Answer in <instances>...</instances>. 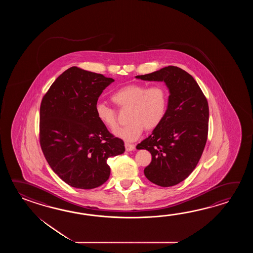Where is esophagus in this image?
Returning a JSON list of instances; mask_svg holds the SVG:
<instances>
[{
	"instance_id": "34e87169",
	"label": "esophagus",
	"mask_w": 253,
	"mask_h": 253,
	"mask_svg": "<svg viewBox=\"0 0 253 253\" xmlns=\"http://www.w3.org/2000/svg\"><path fill=\"white\" fill-rule=\"evenodd\" d=\"M125 146H126V150L127 151V152L133 151L134 149V145H132V144H129V143H126Z\"/></svg>"
}]
</instances>
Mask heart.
Masks as SVG:
<instances>
[{
    "label": "heart",
    "mask_w": 253,
    "mask_h": 253,
    "mask_svg": "<svg viewBox=\"0 0 253 253\" xmlns=\"http://www.w3.org/2000/svg\"><path fill=\"white\" fill-rule=\"evenodd\" d=\"M111 99L120 108H130L127 126L115 129V136L133 142L138 139L144 129L152 130L161 124L167 108V92L165 86L145 84H130L122 86L111 96ZM98 121L108 128L117 126L116 111L104 103L95 106Z\"/></svg>",
    "instance_id": "heart-1"
}]
</instances>
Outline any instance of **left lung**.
Listing matches in <instances>:
<instances>
[{
  "label": "left lung",
  "mask_w": 253,
  "mask_h": 253,
  "mask_svg": "<svg viewBox=\"0 0 253 253\" xmlns=\"http://www.w3.org/2000/svg\"><path fill=\"white\" fill-rule=\"evenodd\" d=\"M135 78L165 82L169 90L161 124L136 149L152 155L150 165L144 170L145 177L162 187L175 185L194 171L205 149L209 121L207 99L194 78L178 67L168 66Z\"/></svg>",
  "instance_id": "obj_1"
}]
</instances>
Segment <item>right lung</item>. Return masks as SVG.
Returning <instances> with one entry per match:
<instances>
[{
	"instance_id": "obj_1",
	"label": "right lung",
	"mask_w": 253,
	"mask_h": 253,
	"mask_svg": "<svg viewBox=\"0 0 253 253\" xmlns=\"http://www.w3.org/2000/svg\"><path fill=\"white\" fill-rule=\"evenodd\" d=\"M113 79L71 67L57 78L43 97L40 142L54 172L70 186L93 189L107 182L109 157L124 153L96 117L95 106Z\"/></svg>"
}]
</instances>
